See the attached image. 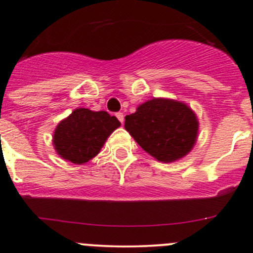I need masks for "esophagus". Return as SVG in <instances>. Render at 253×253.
Returning a JSON list of instances; mask_svg holds the SVG:
<instances>
[{
  "instance_id": "1",
  "label": "esophagus",
  "mask_w": 253,
  "mask_h": 253,
  "mask_svg": "<svg viewBox=\"0 0 253 253\" xmlns=\"http://www.w3.org/2000/svg\"><path fill=\"white\" fill-rule=\"evenodd\" d=\"M116 117H117V119H119V121L121 122V124H122V122H124V119H125V117H124V114H122V112H117V114H116Z\"/></svg>"
}]
</instances>
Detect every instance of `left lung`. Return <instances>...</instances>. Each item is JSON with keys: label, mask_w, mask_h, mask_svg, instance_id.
<instances>
[{"label": "left lung", "mask_w": 253, "mask_h": 253, "mask_svg": "<svg viewBox=\"0 0 253 253\" xmlns=\"http://www.w3.org/2000/svg\"><path fill=\"white\" fill-rule=\"evenodd\" d=\"M125 120L126 131L159 162L170 163L185 157L197 139V117L180 101L153 99Z\"/></svg>", "instance_id": "obj_1"}]
</instances>
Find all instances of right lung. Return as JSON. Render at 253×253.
I'll return each instance as SVG.
<instances>
[{
	"mask_svg": "<svg viewBox=\"0 0 253 253\" xmlns=\"http://www.w3.org/2000/svg\"><path fill=\"white\" fill-rule=\"evenodd\" d=\"M120 125L119 120L106 111L77 109L56 127V152L73 164H83L100 152L106 138Z\"/></svg>",
	"mask_w": 253,
	"mask_h": 253,
	"instance_id": "obj_1",
	"label": "right lung"
}]
</instances>
